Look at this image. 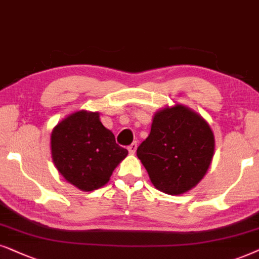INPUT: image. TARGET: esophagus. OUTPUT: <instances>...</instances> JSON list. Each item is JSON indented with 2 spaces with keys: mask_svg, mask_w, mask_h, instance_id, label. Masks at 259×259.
Listing matches in <instances>:
<instances>
[{
  "mask_svg": "<svg viewBox=\"0 0 259 259\" xmlns=\"http://www.w3.org/2000/svg\"><path fill=\"white\" fill-rule=\"evenodd\" d=\"M136 149H137V142H133L129 147H127V150H129L130 154H135Z\"/></svg>",
  "mask_w": 259,
  "mask_h": 259,
  "instance_id": "34e87169",
  "label": "esophagus"
}]
</instances>
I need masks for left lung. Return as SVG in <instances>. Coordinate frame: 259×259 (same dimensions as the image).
Listing matches in <instances>:
<instances>
[{
	"instance_id": "1",
	"label": "left lung",
	"mask_w": 259,
	"mask_h": 259,
	"mask_svg": "<svg viewBox=\"0 0 259 259\" xmlns=\"http://www.w3.org/2000/svg\"><path fill=\"white\" fill-rule=\"evenodd\" d=\"M213 153L214 135L208 123L181 104L155 113L149 136L137 148L153 185L170 195L195 187L207 173Z\"/></svg>"
}]
</instances>
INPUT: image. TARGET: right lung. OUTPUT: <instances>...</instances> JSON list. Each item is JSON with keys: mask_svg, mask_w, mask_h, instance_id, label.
<instances>
[{"mask_svg": "<svg viewBox=\"0 0 259 259\" xmlns=\"http://www.w3.org/2000/svg\"><path fill=\"white\" fill-rule=\"evenodd\" d=\"M52 158L59 173L85 192L101 188L127 155L103 125L98 112L80 110L58 123L51 135Z\"/></svg>", "mask_w": 259, "mask_h": 259, "instance_id": "right-lung-1", "label": "right lung"}]
</instances>
